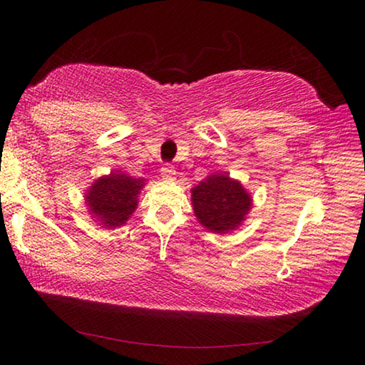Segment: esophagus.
Listing matches in <instances>:
<instances>
[{
  "label": "esophagus",
  "mask_w": 365,
  "mask_h": 365,
  "mask_svg": "<svg viewBox=\"0 0 365 365\" xmlns=\"http://www.w3.org/2000/svg\"><path fill=\"white\" fill-rule=\"evenodd\" d=\"M176 168L173 166V164H164L161 168V178L164 181H174L176 179Z\"/></svg>",
  "instance_id": "obj_1"
}]
</instances>
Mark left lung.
<instances>
[{
  "mask_svg": "<svg viewBox=\"0 0 365 365\" xmlns=\"http://www.w3.org/2000/svg\"><path fill=\"white\" fill-rule=\"evenodd\" d=\"M192 209L201 226L226 234L239 227L252 207V197L242 184L227 174H211L191 189Z\"/></svg>",
  "mask_w": 365,
  "mask_h": 365,
  "instance_id": "8db88e82",
  "label": "left lung"
}]
</instances>
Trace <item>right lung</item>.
Returning a JSON list of instances; mask_svg holds the SVG:
<instances>
[{
    "label": "right lung",
    "mask_w": 365,
    "mask_h": 365,
    "mask_svg": "<svg viewBox=\"0 0 365 365\" xmlns=\"http://www.w3.org/2000/svg\"><path fill=\"white\" fill-rule=\"evenodd\" d=\"M143 186V178L134 179L123 171H113L109 176L96 179L84 196L89 214L98 219L101 227L123 226L138 207Z\"/></svg>",
    "instance_id": "add662e5"
}]
</instances>
